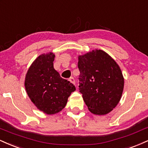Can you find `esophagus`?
<instances>
[{
    "mask_svg": "<svg viewBox=\"0 0 148 148\" xmlns=\"http://www.w3.org/2000/svg\"><path fill=\"white\" fill-rule=\"evenodd\" d=\"M69 81H70L71 83H73V84H75V79L73 77H71L69 78Z\"/></svg>",
    "mask_w": 148,
    "mask_h": 148,
    "instance_id": "obj_1",
    "label": "esophagus"
}]
</instances>
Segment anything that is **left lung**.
I'll return each mask as SVG.
<instances>
[{
  "instance_id": "left-lung-1",
  "label": "left lung",
  "mask_w": 148,
  "mask_h": 148,
  "mask_svg": "<svg viewBox=\"0 0 148 148\" xmlns=\"http://www.w3.org/2000/svg\"><path fill=\"white\" fill-rule=\"evenodd\" d=\"M79 90L88 110L105 115L119 104L124 88L119 66L102 50H93L78 56Z\"/></svg>"
}]
</instances>
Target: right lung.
<instances>
[{"instance_id":"obj_1","label":"right lung","mask_w":148,"mask_h":148,"mask_svg":"<svg viewBox=\"0 0 148 148\" xmlns=\"http://www.w3.org/2000/svg\"><path fill=\"white\" fill-rule=\"evenodd\" d=\"M55 54H42L29 66L25 79V87L29 99L38 109L46 114L61 112L75 87L60 77L55 70Z\"/></svg>"}]
</instances>
